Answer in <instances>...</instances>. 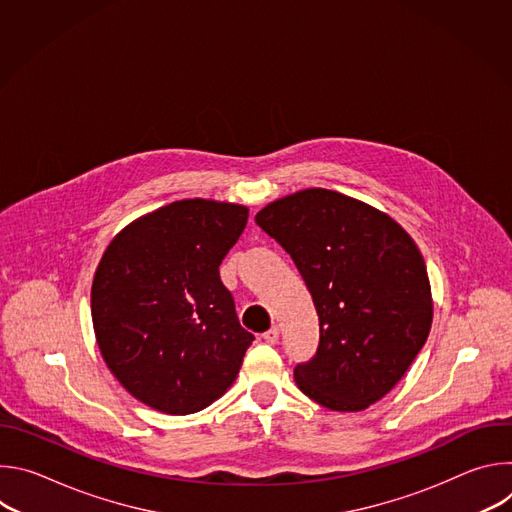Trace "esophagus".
Returning <instances> with one entry per match:
<instances>
[{
  "mask_svg": "<svg viewBox=\"0 0 512 512\" xmlns=\"http://www.w3.org/2000/svg\"><path fill=\"white\" fill-rule=\"evenodd\" d=\"M263 340H265L267 344H275V342L279 340V328L273 326V328H269L267 332H263Z\"/></svg>",
  "mask_w": 512,
  "mask_h": 512,
  "instance_id": "34e87169",
  "label": "esophagus"
}]
</instances>
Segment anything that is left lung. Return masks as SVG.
<instances>
[{
  "label": "left lung",
  "mask_w": 512,
  "mask_h": 512,
  "mask_svg": "<svg viewBox=\"0 0 512 512\" xmlns=\"http://www.w3.org/2000/svg\"><path fill=\"white\" fill-rule=\"evenodd\" d=\"M255 223L296 263L318 314L316 354L294 369L300 391L332 411L383 399L431 328L413 239L377 208L324 188L271 202Z\"/></svg>",
  "instance_id": "1"
}]
</instances>
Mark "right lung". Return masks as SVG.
<instances>
[{"label": "right lung", "instance_id": "1", "mask_svg": "<svg viewBox=\"0 0 512 512\" xmlns=\"http://www.w3.org/2000/svg\"><path fill=\"white\" fill-rule=\"evenodd\" d=\"M247 216L239 204L172 202L121 231L97 267L91 314L101 354L152 409L196 413L239 375L255 336L239 324L218 267Z\"/></svg>", "mask_w": 512, "mask_h": 512}]
</instances>
